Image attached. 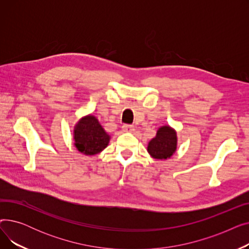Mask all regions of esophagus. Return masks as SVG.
<instances>
[{
	"instance_id": "1",
	"label": "esophagus",
	"mask_w": 249,
	"mask_h": 249,
	"mask_svg": "<svg viewBox=\"0 0 249 249\" xmlns=\"http://www.w3.org/2000/svg\"><path fill=\"white\" fill-rule=\"evenodd\" d=\"M122 129H123L124 132H133L134 131V126L125 124V125L122 126Z\"/></svg>"
}]
</instances>
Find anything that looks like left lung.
<instances>
[{
  "mask_svg": "<svg viewBox=\"0 0 249 249\" xmlns=\"http://www.w3.org/2000/svg\"><path fill=\"white\" fill-rule=\"evenodd\" d=\"M178 137L176 130L169 126H162L158 130L147 146L148 153L155 160H167L177 150Z\"/></svg>",
  "mask_w": 249,
  "mask_h": 249,
  "instance_id": "left-lung-1",
  "label": "left lung"
}]
</instances>
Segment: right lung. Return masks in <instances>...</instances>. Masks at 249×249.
<instances>
[{
    "mask_svg": "<svg viewBox=\"0 0 249 249\" xmlns=\"http://www.w3.org/2000/svg\"><path fill=\"white\" fill-rule=\"evenodd\" d=\"M73 139L78 151L86 155H94L108 146L110 135L105 131L95 116L88 115L76 123Z\"/></svg>",
    "mask_w": 249,
    "mask_h": 249,
    "instance_id": "add662e5",
    "label": "right lung"
}]
</instances>
